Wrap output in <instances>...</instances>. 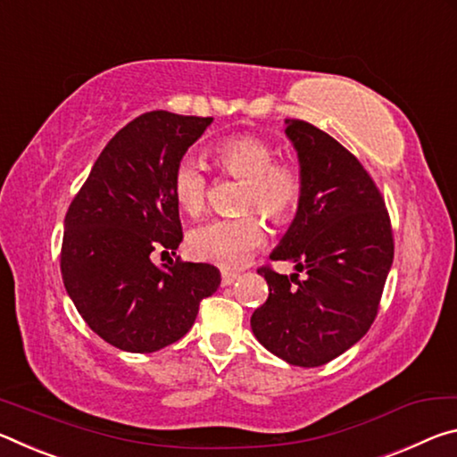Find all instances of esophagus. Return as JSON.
Returning <instances> with one entry per match:
<instances>
[{"label":"esophagus","mask_w":457,"mask_h":457,"mask_svg":"<svg viewBox=\"0 0 457 457\" xmlns=\"http://www.w3.org/2000/svg\"><path fill=\"white\" fill-rule=\"evenodd\" d=\"M222 286H233V283L238 279L237 271H230V269H222Z\"/></svg>","instance_id":"34e87169"}]
</instances>
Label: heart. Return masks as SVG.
I'll return each mask as SVG.
<instances>
[{"mask_svg":"<svg viewBox=\"0 0 457 457\" xmlns=\"http://www.w3.org/2000/svg\"><path fill=\"white\" fill-rule=\"evenodd\" d=\"M214 166L224 174L243 179L238 206L257 208L275 224L295 214L303 192L302 170L294 162L275 160L273 145L257 136L230 137L212 149ZM171 190L186 214L198 216L206 206L208 178L200 163L182 158L171 176ZM265 241V224L257 212L230 219H214L192 230L190 253L200 261L220 267H235Z\"/></svg>","mask_w":457,"mask_h":457,"instance_id":"obj_1","label":"heart"}]
</instances>
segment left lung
<instances>
[{"mask_svg": "<svg viewBox=\"0 0 457 457\" xmlns=\"http://www.w3.org/2000/svg\"><path fill=\"white\" fill-rule=\"evenodd\" d=\"M303 176L297 214L273 261L299 273L261 267L267 302L253 312L255 338L295 366H321L346 353L377 318L395 241L375 179L346 147L308 121L287 119Z\"/></svg>", "mask_w": 457, "mask_h": 457, "instance_id": "left-lung-1", "label": "left lung"}]
</instances>
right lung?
Instances as JSON below:
<instances>
[{"label":"right lung","instance_id":"1","mask_svg":"<svg viewBox=\"0 0 457 457\" xmlns=\"http://www.w3.org/2000/svg\"><path fill=\"white\" fill-rule=\"evenodd\" d=\"M212 117L149 111L115 133L71 202L60 271L66 294L95 334L125 353L178 342L200 302L220 286L208 263L154 265L152 253L182 243L171 190L176 163Z\"/></svg>","mask_w":457,"mask_h":457}]
</instances>
